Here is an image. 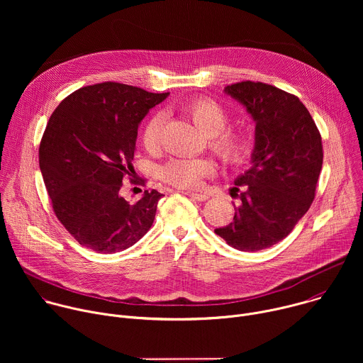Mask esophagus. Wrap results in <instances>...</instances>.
Segmentation results:
<instances>
[{"instance_id": "1", "label": "esophagus", "mask_w": 363, "mask_h": 363, "mask_svg": "<svg viewBox=\"0 0 363 363\" xmlns=\"http://www.w3.org/2000/svg\"><path fill=\"white\" fill-rule=\"evenodd\" d=\"M182 192H184L185 195H188V196L196 199V201H206V199L210 198L208 194H202V192H191V191H182Z\"/></svg>"}]
</instances>
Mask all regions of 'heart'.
I'll return each mask as SVG.
<instances>
[{"mask_svg": "<svg viewBox=\"0 0 363 363\" xmlns=\"http://www.w3.org/2000/svg\"><path fill=\"white\" fill-rule=\"evenodd\" d=\"M184 112L194 125L206 136H210V146L218 157L231 165L241 164L250 153L251 142L247 133L235 130H224L227 126V113L211 99H195L184 106ZM165 116L161 112L153 113L143 125L140 140L145 149L153 150L160 145ZM216 165L211 160H171L161 168V177L179 188L194 189L202 182V178L211 175Z\"/></svg>", "mask_w": 363, "mask_h": 363, "instance_id": "1", "label": "heart"}]
</instances>
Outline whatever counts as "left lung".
I'll use <instances>...</instances> for the list:
<instances>
[{
    "label": "left lung",
    "instance_id": "obj_1",
    "mask_svg": "<svg viewBox=\"0 0 363 363\" xmlns=\"http://www.w3.org/2000/svg\"><path fill=\"white\" fill-rule=\"evenodd\" d=\"M255 123L250 169L234 221L216 234L240 251H258L286 238L315 199L322 171V138L298 97L260 82L224 89ZM238 191V188H235Z\"/></svg>",
    "mask_w": 363,
    "mask_h": 363
}]
</instances>
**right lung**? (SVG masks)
I'll list each match as a JSON object with an SVG mask.
<instances>
[{
  "label": "right lung",
  "mask_w": 363,
  "mask_h": 363,
  "mask_svg": "<svg viewBox=\"0 0 363 363\" xmlns=\"http://www.w3.org/2000/svg\"><path fill=\"white\" fill-rule=\"evenodd\" d=\"M169 93L100 83L67 96L40 143V169L59 221L74 240L103 254L123 251L152 227L162 194L129 203L119 191L132 177L138 128Z\"/></svg>",
  "instance_id": "1"
}]
</instances>
